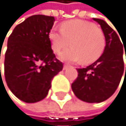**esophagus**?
<instances>
[{
	"instance_id": "esophagus-1",
	"label": "esophagus",
	"mask_w": 126,
	"mask_h": 126,
	"mask_svg": "<svg viewBox=\"0 0 126 126\" xmlns=\"http://www.w3.org/2000/svg\"><path fill=\"white\" fill-rule=\"evenodd\" d=\"M70 66L69 65H67V64H64L63 65V70H66V69H67L68 67H69Z\"/></svg>"
}]
</instances>
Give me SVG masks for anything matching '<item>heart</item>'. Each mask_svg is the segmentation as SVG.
<instances>
[{"instance_id":"1","label":"heart","mask_w":126,"mask_h":126,"mask_svg":"<svg viewBox=\"0 0 126 126\" xmlns=\"http://www.w3.org/2000/svg\"><path fill=\"white\" fill-rule=\"evenodd\" d=\"M52 50L59 53L62 60L91 63L100 58L105 48V37L102 30L90 21L74 19L61 25V30L53 29L49 33Z\"/></svg>"}]
</instances>
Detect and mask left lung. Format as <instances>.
Instances as JSON below:
<instances>
[{
  "instance_id": "8db88e82",
  "label": "left lung",
  "mask_w": 126,
  "mask_h": 126,
  "mask_svg": "<svg viewBox=\"0 0 126 126\" xmlns=\"http://www.w3.org/2000/svg\"><path fill=\"white\" fill-rule=\"evenodd\" d=\"M93 20L100 25L105 34V50L93 64L77 69L78 77L72 83L71 88L75 95L83 101L100 103L110 97L120 84L125 70L123 50L126 47L124 46L125 44L122 45L123 42H121L117 32L105 21L98 18ZM125 52L126 59V50Z\"/></svg>"
}]
</instances>
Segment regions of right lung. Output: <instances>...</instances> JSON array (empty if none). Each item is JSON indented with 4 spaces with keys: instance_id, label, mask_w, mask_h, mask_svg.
Listing matches in <instances>:
<instances>
[{
    "instance_id": "obj_1",
    "label": "right lung",
    "mask_w": 126,
    "mask_h": 126,
    "mask_svg": "<svg viewBox=\"0 0 126 126\" xmlns=\"http://www.w3.org/2000/svg\"><path fill=\"white\" fill-rule=\"evenodd\" d=\"M54 21V17L31 16L17 25L9 37L4 65L5 81L24 102L43 100L54 76L63 70V63L56 59L49 39Z\"/></svg>"
}]
</instances>
